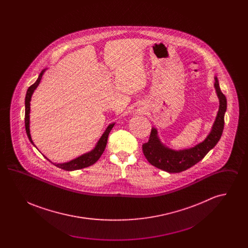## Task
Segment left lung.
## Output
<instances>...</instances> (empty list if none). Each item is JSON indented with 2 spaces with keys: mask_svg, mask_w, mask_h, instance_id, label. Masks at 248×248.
<instances>
[{
  "mask_svg": "<svg viewBox=\"0 0 248 248\" xmlns=\"http://www.w3.org/2000/svg\"><path fill=\"white\" fill-rule=\"evenodd\" d=\"M215 80V88L219 99V108L213 125L212 131L208 137L202 143H199L191 149L177 152L165 148L157 137V131L155 128H153L151 131L149 141L142 145L144 156L151 165L169 173H179L185 171L200 162L219 141L224 128L227 99L220 90L217 78L216 77Z\"/></svg>",
  "mask_w": 248,
  "mask_h": 248,
  "instance_id": "left-lung-1",
  "label": "left lung"
}]
</instances>
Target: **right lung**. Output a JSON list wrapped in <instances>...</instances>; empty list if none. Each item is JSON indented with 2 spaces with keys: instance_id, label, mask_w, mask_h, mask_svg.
<instances>
[{
  "instance_id": "1",
  "label": "right lung",
  "mask_w": 248,
  "mask_h": 248,
  "mask_svg": "<svg viewBox=\"0 0 248 248\" xmlns=\"http://www.w3.org/2000/svg\"><path fill=\"white\" fill-rule=\"evenodd\" d=\"M46 70L41 71V73L39 74L38 79L36 80L35 83L31 84L28 90H27V94L25 97V128H26V133L27 136L30 140V141L33 144V142L31 140V134H30V102H31V94L33 93V91L35 90L36 87L38 86V84L40 83L42 76L44 74ZM114 126V124H110L108 127L106 131L104 132V134L102 135V137L100 138V140L97 142L95 148L93 151H91L88 154H83L82 156L72 160L69 163H65V164H58L57 166L67 170V171H72V170H78V169H82L84 167H88L90 165H94V163L100 158V156L103 154L105 148H106L107 141H108V134L110 132V130L112 129V127Z\"/></svg>"
}]
</instances>
